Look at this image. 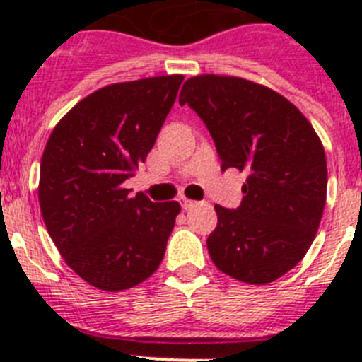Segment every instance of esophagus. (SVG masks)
Wrapping results in <instances>:
<instances>
[{"mask_svg": "<svg viewBox=\"0 0 362 362\" xmlns=\"http://www.w3.org/2000/svg\"><path fill=\"white\" fill-rule=\"evenodd\" d=\"M196 201H192V199H187V197H183L181 199V206H183V210H192L194 206H196Z\"/></svg>", "mask_w": 362, "mask_h": 362, "instance_id": "34e87169", "label": "esophagus"}]
</instances>
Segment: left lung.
Here are the masks:
<instances>
[{
	"mask_svg": "<svg viewBox=\"0 0 362 362\" xmlns=\"http://www.w3.org/2000/svg\"><path fill=\"white\" fill-rule=\"evenodd\" d=\"M206 124L221 168L246 172L238 209L216 204L206 239L214 264L250 284L279 279L305 257L326 203V156L310 121L286 98L243 78L196 76L181 88Z\"/></svg>",
	"mask_w": 362,
	"mask_h": 362,
	"instance_id": "obj_1",
	"label": "left lung"
}]
</instances>
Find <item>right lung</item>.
<instances>
[{
  "mask_svg": "<svg viewBox=\"0 0 362 362\" xmlns=\"http://www.w3.org/2000/svg\"><path fill=\"white\" fill-rule=\"evenodd\" d=\"M183 76L116 83L81 99L50 134L40 172L43 221L65 263L105 292L148 279L181 206L130 197L123 183L145 163Z\"/></svg>",
  "mask_w": 362,
  "mask_h": 362,
  "instance_id": "add662e5",
  "label": "right lung"
}]
</instances>
